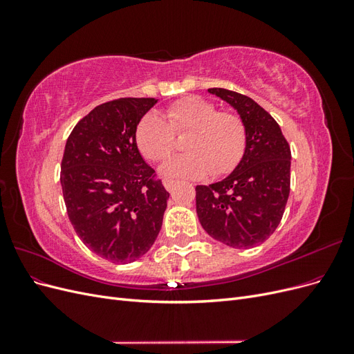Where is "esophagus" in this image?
Masks as SVG:
<instances>
[{"instance_id":"34e87169","label":"esophagus","mask_w":354,"mask_h":354,"mask_svg":"<svg viewBox=\"0 0 354 354\" xmlns=\"http://www.w3.org/2000/svg\"><path fill=\"white\" fill-rule=\"evenodd\" d=\"M174 186H176V181H174V180L164 178V187H165L167 190H173Z\"/></svg>"}]
</instances>
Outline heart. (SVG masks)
<instances>
[{"label":"heart","instance_id":"heart-1","mask_svg":"<svg viewBox=\"0 0 354 354\" xmlns=\"http://www.w3.org/2000/svg\"><path fill=\"white\" fill-rule=\"evenodd\" d=\"M187 152L169 159L162 173L178 178L223 177L236 168L248 143L242 118L233 112H218L214 103L189 95L167 108L165 120L146 113L136 128V145L153 162L165 160L176 147V137L186 134Z\"/></svg>","mask_w":354,"mask_h":354}]
</instances>
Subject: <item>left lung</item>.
I'll list each match as a JSON object with an SVG mask.
<instances>
[{
  "label": "left lung",
  "instance_id": "obj_1",
  "mask_svg": "<svg viewBox=\"0 0 354 354\" xmlns=\"http://www.w3.org/2000/svg\"><path fill=\"white\" fill-rule=\"evenodd\" d=\"M238 111L248 131L239 165L218 183L196 186L205 232L232 248L263 243L279 226L291 186V149L273 116L248 95L208 88Z\"/></svg>",
  "mask_w": 354,
  "mask_h": 354
}]
</instances>
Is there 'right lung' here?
I'll return each mask as SVG.
<instances>
[{"label": "right lung", "instance_id": "1", "mask_svg": "<svg viewBox=\"0 0 354 354\" xmlns=\"http://www.w3.org/2000/svg\"><path fill=\"white\" fill-rule=\"evenodd\" d=\"M158 100L106 102L73 127L60 183L80 239L102 259L127 264L145 255L162 226L169 194L136 145V128Z\"/></svg>", "mask_w": 354, "mask_h": 354}]
</instances>
